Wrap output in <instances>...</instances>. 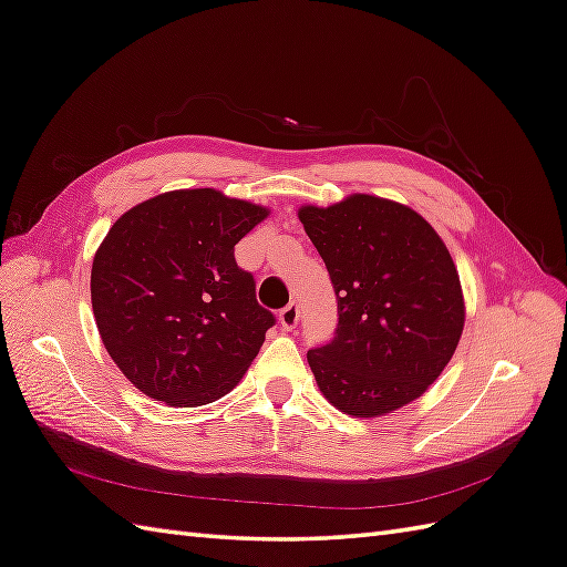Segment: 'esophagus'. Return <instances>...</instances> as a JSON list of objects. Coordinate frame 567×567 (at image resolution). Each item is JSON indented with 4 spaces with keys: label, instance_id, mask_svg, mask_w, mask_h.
Wrapping results in <instances>:
<instances>
[{
    "label": "esophagus",
    "instance_id": "obj_1",
    "mask_svg": "<svg viewBox=\"0 0 567 567\" xmlns=\"http://www.w3.org/2000/svg\"><path fill=\"white\" fill-rule=\"evenodd\" d=\"M298 319H300V305H298V302H288V305L284 307V310L279 312V321H281V326H284L286 331L296 329Z\"/></svg>",
    "mask_w": 567,
    "mask_h": 567
}]
</instances>
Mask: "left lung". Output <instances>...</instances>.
<instances>
[{
	"label": "left lung",
	"mask_w": 567,
	"mask_h": 567,
	"mask_svg": "<svg viewBox=\"0 0 567 567\" xmlns=\"http://www.w3.org/2000/svg\"><path fill=\"white\" fill-rule=\"evenodd\" d=\"M298 217L338 300L333 340L307 352L323 398L357 419L414 402L450 364L466 319L447 246L419 213L369 194Z\"/></svg>",
	"instance_id": "obj_1"
}]
</instances>
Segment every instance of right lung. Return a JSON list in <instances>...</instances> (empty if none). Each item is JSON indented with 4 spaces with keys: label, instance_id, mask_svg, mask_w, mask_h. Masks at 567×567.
Returning a JSON list of instances; mask_svg holds the SVG:
<instances>
[{
    "label": "right lung",
    "instance_id": "right-lung-1",
    "mask_svg": "<svg viewBox=\"0 0 567 567\" xmlns=\"http://www.w3.org/2000/svg\"><path fill=\"white\" fill-rule=\"evenodd\" d=\"M269 215L215 188H179L120 217L92 265L96 329L134 388L169 406L227 394L277 323L234 246Z\"/></svg>",
    "mask_w": 567,
    "mask_h": 567
}]
</instances>
